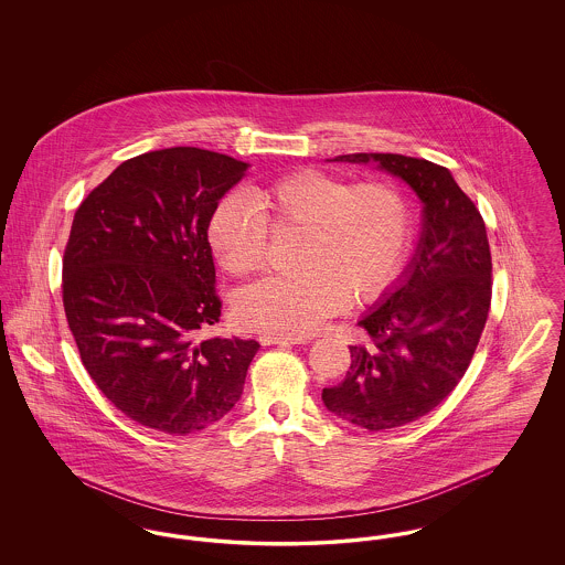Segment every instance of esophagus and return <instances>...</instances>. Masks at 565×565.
Listing matches in <instances>:
<instances>
[{
	"instance_id": "obj_1",
	"label": "esophagus",
	"mask_w": 565,
	"mask_h": 565,
	"mask_svg": "<svg viewBox=\"0 0 565 565\" xmlns=\"http://www.w3.org/2000/svg\"><path fill=\"white\" fill-rule=\"evenodd\" d=\"M258 341L263 345H296V343H305V339H300V337H279V334H263V337H258Z\"/></svg>"
}]
</instances>
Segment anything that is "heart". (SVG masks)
Segmentation results:
<instances>
[{
  "label": "heart",
  "instance_id": "heart-1",
  "mask_svg": "<svg viewBox=\"0 0 565 565\" xmlns=\"http://www.w3.org/2000/svg\"><path fill=\"white\" fill-rule=\"evenodd\" d=\"M275 231L302 228L290 275H270L235 300L247 330L302 337L348 300L360 305L396 279L411 243V212L403 194L383 182H360L302 169L269 186L228 192L214 207L207 237L231 275L260 269Z\"/></svg>",
  "mask_w": 565,
  "mask_h": 565
}]
</instances>
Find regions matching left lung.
Instances as JSON below:
<instances>
[{"label":"left lung","instance_id":"obj_1","mask_svg":"<svg viewBox=\"0 0 565 565\" xmlns=\"http://www.w3.org/2000/svg\"><path fill=\"white\" fill-rule=\"evenodd\" d=\"M379 162L424 201V233L401 286L358 326L350 371L322 401L364 430L406 426L443 403L468 371L491 305V252L483 215L447 167L404 154H345Z\"/></svg>","mask_w":565,"mask_h":565}]
</instances>
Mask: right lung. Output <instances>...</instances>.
Returning <instances> with one entry per match:
<instances>
[{"label":"right lung","mask_w":565,"mask_h":565,"mask_svg":"<svg viewBox=\"0 0 565 565\" xmlns=\"http://www.w3.org/2000/svg\"><path fill=\"white\" fill-rule=\"evenodd\" d=\"M247 164L164 148L118 164L76 210L63 307L82 364L120 413L184 436L242 398L256 341L199 339L220 322L210 217Z\"/></svg>","instance_id":"1"}]
</instances>
